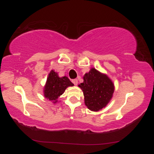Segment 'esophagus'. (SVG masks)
<instances>
[{
	"mask_svg": "<svg viewBox=\"0 0 154 154\" xmlns=\"http://www.w3.org/2000/svg\"><path fill=\"white\" fill-rule=\"evenodd\" d=\"M72 82L74 83V84L75 85H77V84H78V80L77 79H72Z\"/></svg>",
	"mask_w": 154,
	"mask_h": 154,
	"instance_id": "34e87169",
	"label": "esophagus"
}]
</instances>
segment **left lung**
I'll list each match as a JSON object with an SVG mask.
<instances>
[{"instance_id":"8db88e82","label":"left lung","mask_w":154,"mask_h":154,"mask_svg":"<svg viewBox=\"0 0 154 154\" xmlns=\"http://www.w3.org/2000/svg\"><path fill=\"white\" fill-rule=\"evenodd\" d=\"M82 90L85 105L90 110L98 111L105 107L114 92V84L107 75L94 68L83 76V82L78 85Z\"/></svg>"}]
</instances>
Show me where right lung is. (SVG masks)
<instances>
[{
  "mask_svg": "<svg viewBox=\"0 0 154 154\" xmlns=\"http://www.w3.org/2000/svg\"><path fill=\"white\" fill-rule=\"evenodd\" d=\"M73 85V83L67 77H60L58 72L51 70L44 87V96L49 100L53 101V103H56L58 102V97L64 92L65 90L68 87Z\"/></svg>",
  "mask_w": 154,
  "mask_h": 154,
  "instance_id": "right-lung-1",
  "label": "right lung"
}]
</instances>
